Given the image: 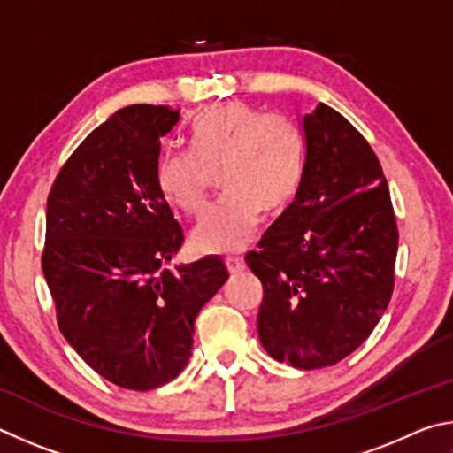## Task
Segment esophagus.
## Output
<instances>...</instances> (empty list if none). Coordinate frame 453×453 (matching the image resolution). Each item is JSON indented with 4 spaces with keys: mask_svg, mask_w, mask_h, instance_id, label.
Instances as JSON below:
<instances>
[{
    "mask_svg": "<svg viewBox=\"0 0 453 453\" xmlns=\"http://www.w3.org/2000/svg\"><path fill=\"white\" fill-rule=\"evenodd\" d=\"M225 265L228 268V273L239 274L242 268H244V260H242L241 255H236V252H233V255H226L225 257Z\"/></svg>",
    "mask_w": 453,
    "mask_h": 453,
    "instance_id": "34e87169",
    "label": "esophagus"
}]
</instances>
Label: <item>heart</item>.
I'll use <instances>...</instances> for the list:
<instances>
[{"label": "heart", "mask_w": 453, "mask_h": 453, "mask_svg": "<svg viewBox=\"0 0 453 453\" xmlns=\"http://www.w3.org/2000/svg\"><path fill=\"white\" fill-rule=\"evenodd\" d=\"M193 153L165 149L157 161L158 190L174 209L198 217L209 204L212 174L226 196L198 222L201 252H234L255 236L260 211L287 209L303 180L304 147L298 129L244 103L203 111L188 129Z\"/></svg>", "instance_id": "1"}]
</instances>
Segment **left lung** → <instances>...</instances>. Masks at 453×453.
Instances as JSON below:
<instances>
[{
	"label": "left lung",
	"mask_w": 453,
	"mask_h": 453,
	"mask_svg": "<svg viewBox=\"0 0 453 453\" xmlns=\"http://www.w3.org/2000/svg\"><path fill=\"white\" fill-rule=\"evenodd\" d=\"M306 163L296 198L244 260L263 282L258 338L300 370L344 360L394 292L398 225L378 157L324 103L303 119Z\"/></svg>",
	"instance_id": "left-lung-1"
}]
</instances>
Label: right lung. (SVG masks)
I'll return each mask as SVG.
<instances>
[{"label": "right lung", "instance_id": "1", "mask_svg": "<svg viewBox=\"0 0 453 453\" xmlns=\"http://www.w3.org/2000/svg\"><path fill=\"white\" fill-rule=\"evenodd\" d=\"M179 121L166 105L119 109L71 153L47 196L42 268L58 326L127 390L180 374L196 314L228 279L217 257L163 268L185 242L155 177L161 141Z\"/></svg>", "mask_w": 453, "mask_h": 453}]
</instances>
